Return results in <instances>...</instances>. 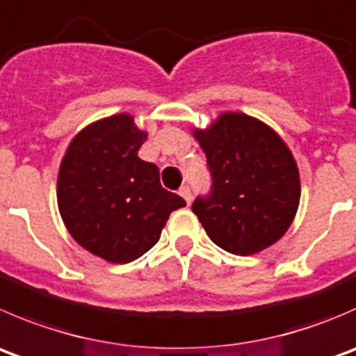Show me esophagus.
Returning <instances> with one entry per match:
<instances>
[{
    "label": "esophagus",
    "mask_w": 356,
    "mask_h": 356,
    "mask_svg": "<svg viewBox=\"0 0 356 356\" xmlns=\"http://www.w3.org/2000/svg\"><path fill=\"white\" fill-rule=\"evenodd\" d=\"M179 195H181L182 198L186 200V202L191 203V200H193V196H191V188H189L188 184H184L181 189H179Z\"/></svg>",
    "instance_id": "esophagus-1"
}]
</instances>
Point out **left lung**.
<instances>
[{
	"instance_id": "left-lung-1",
	"label": "left lung",
	"mask_w": 356,
	"mask_h": 356,
	"mask_svg": "<svg viewBox=\"0 0 356 356\" xmlns=\"http://www.w3.org/2000/svg\"><path fill=\"white\" fill-rule=\"evenodd\" d=\"M212 188L193 203L210 240L226 252L250 255L280 240L301 198L299 170L287 144L252 116L224 113L195 130Z\"/></svg>"
}]
</instances>
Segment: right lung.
I'll use <instances>...</instances> for the list:
<instances>
[{
    "label": "right lung",
    "mask_w": 356,
    "mask_h": 356,
    "mask_svg": "<svg viewBox=\"0 0 356 356\" xmlns=\"http://www.w3.org/2000/svg\"><path fill=\"white\" fill-rule=\"evenodd\" d=\"M147 134L122 115L83 129L62 158L57 202L71 236L94 255L127 264L160 240L184 198L160 184L154 163L137 156Z\"/></svg>",
    "instance_id": "obj_1"
}]
</instances>
